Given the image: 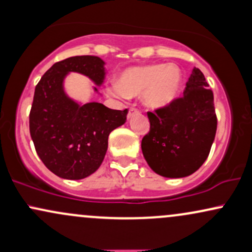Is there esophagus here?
Returning <instances> with one entry per match:
<instances>
[{
    "label": "esophagus",
    "mask_w": 252,
    "mask_h": 252,
    "mask_svg": "<svg viewBox=\"0 0 252 252\" xmlns=\"http://www.w3.org/2000/svg\"><path fill=\"white\" fill-rule=\"evenodd\" d=\"M135 114H138V110L135 109V108H130L129 111H128V118L134 116Z\"/></svg>",
    "instance_id": "esophagus-1"
}]
</instances>
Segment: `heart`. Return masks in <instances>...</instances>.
I'll return each mask as SVG.
<instances>
[{
    "instance_id": "obj_1",
    "label": "heart",
    "mask_w": 252,
    "mask_h": 252,
    "mask_svg": "<svg viewBox=\"0 0 252 252\" xmlns=\"http://www.w3.org/2000/svg\"><path fill=\"white\" fill-rule=\"evenodd\" d=\"M182 72L174 63H147L130 66L121 72L117 82L106 85V94L124 99L141 94L148 109L158 110L169 106L180 96Z\"/></svg>"
}]
</instances>
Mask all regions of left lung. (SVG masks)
<instances>
[{
    "instance_id": "8db88e82",
    "label": "left lung",
    "mask_w": 252,
    "mask_h": 252,
    "mask_svg": "<svg viewBox=\"0 0 252 252\" xmlns=\"http://www.w3.org/2000/svg\"><path fill=\"white\" fill-rule=\"evenodd\" d=\"M207 88L202 72L194 67L184 97L167 108L148 112L150 130L141 148L156 174L185 178L206 161L217 131L213 92Z\"/></svg>"
}]
</instances>
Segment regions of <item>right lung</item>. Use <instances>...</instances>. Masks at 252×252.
<instances>
[{
  "mask_svg": "<svg viewBox=\"0 0 252 252\" xmlns=\"http://www.w3.org/2000/svg\"><path fill=\"white\" fill-rule=\"evenodd\" d=\"M104 65L94 56L67 58L54 63L35 86L30 114L32 140L43 164L59 178L80 180L94 174L106 154L110 132L126 121V109L78 103L63 89V80L71 72L100 86L106 73Z\"/></svg>",
  "mask_w": 252,
  "mask_h": 252,
  "instance_id": "add662e5",
  "label": "right lung"
}]
</instances>
